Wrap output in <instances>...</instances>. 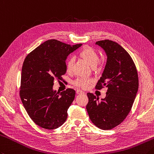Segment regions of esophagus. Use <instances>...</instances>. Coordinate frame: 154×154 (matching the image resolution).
<instances>
[{"instance_id":"esophagus-1","label":"esophagus","mask_w":154,"mask_h":154,"mask_svg":"<svg viewBox=\"0 0 154 154\" xmlns=\"http://www.w3.org/2000/svg\"><path fill=\"white\" fill-rule=\"evenodd\" d=\"M77 94H79V95H82V94H84V91H83L82 90H80V89H77Z\"/></svg>"}]
</instances>
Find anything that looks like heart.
<instances>
[{"instance_id":"heart-1","label":"heart","mask_w":154,"mask_h":154,"mask_svg":"<svg viewBox=\"0 0 154 154\" xmlns=\"http://www.w3.org/2000/svg\"><path fill=\"white\" fill-rule=\"evenodd\" d=\"M79 57L83 61H85L87 63L92 67H100L102 64V62L99 60V55L97 51L93 49L91 47H85L83 48L79 53ZM73 60L69 59L67 62L66 65V70L69 73H70L73 70ZM92 82V80L85 77H79L74 81V85L77 87H81V88H86L88 87L90 83Z\"/></svg>"}]
</instances>
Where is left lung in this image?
I'll return each instance as SVG.
<instances>
[{
  "label": "left lung",
  "mask_w": 154,
  "mask_h": 154,
  "mask_svg": "<svg viewBox=\"0 0 154 154\" xmlns=\"http://www.w3.org/2000/svg\"><path fill=\"white\" fill-rule=\"evenodd\" d=\"M106 53L105 67L95 89L107 88L106 97L99 100L87 93L86 106L93 124L104 130L113 129L123 122L131 111L139 86L137 71L129 54L116 42L103 40L96 42Z\"/></svg>",
  "instance_id": "1"
}]
</instances>
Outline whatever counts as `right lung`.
<instances>
[{"label":"right lung","mask_w":154,"mask_h":154,"mask_svg":"<svg viewBox=\"0 0 154 154\" xmlns=\"http://www.w3.org/2000/svg\"><path fill=\"white\" fill-rule=\"evenodd\" d=\"M81 45L51 39L28 54L23 62L20 97L29 117L41 128L57 129L67 118L75 91L67 89L59 93L53 86L55 80H63L67 56Z\"/></svg>","instance_id":"add662e5"}]
</instances>
